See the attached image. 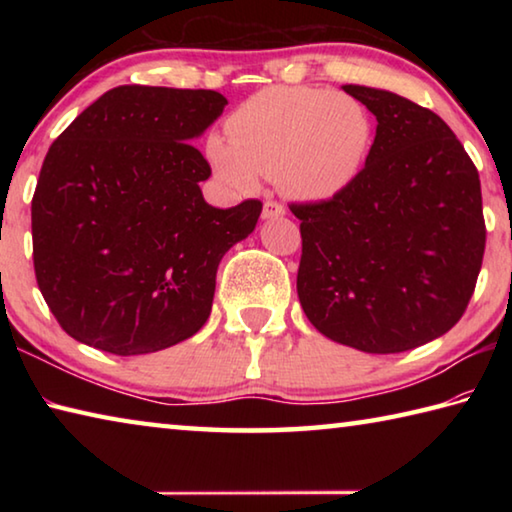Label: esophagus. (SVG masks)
I'll return each mask as SVG.
<instances>
[{"instance_id":"obj_1","label":"esophagus","mask_w":512,"mask_h":512,"mask_svg":"<svg viewBox=\"0 0 512 512\" xmlns=\"http://www.w3.org/2000/svg\"><path fill=\"white\" fill-rule=\"evenodd\" d=\"M284 205L277 203V201H266L264 203V210H262V216L264 219H277V216H284Z\"/></svg>"}]
</instances>
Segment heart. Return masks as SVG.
Returning a JSON list of instances; mask_svg holds the SVG:
<instances>
[{
	"instance_id": "obj_1",
	"label": "heart",
	"mask_w": 512,
	"mask_h": 512,
	"mask_svg": "<svg viewBox=\"0 0 512 512\" xmlns=\"http://www.w3.org/2000/svg\"><path fill=\"white\" fill-rule=\"evenodd\" d=\"M225 131L230 142H207L223 183L253 194L266 176L284 194L318 201L357 178L372 142V119L350 94L275 85L241 103Z\"/></svg>"
}]
</instances>
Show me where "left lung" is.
<instances>
[{"label": "left lung", "instance_id": "8db88e82", "mask_svg": "<svg viewBox=\"0 0 512 512\" xmlns=\"http://www.w3.org/2000/svg\"><path fill=\"white\" fill-rule=\"evenodd\" d=\"M377 117L352 183L300 219L298 298L320 334L370 354L449 332L470 302L485 250L481 180L443 119L400 94L343 85Z\"/></svg>", "mask_w": 512, "mask_h": 512}]
</instances>
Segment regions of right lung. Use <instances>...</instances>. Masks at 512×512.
Returning <instances> with one entry per match:
<instances>
[{"label":"right lung","mask_w":512,"mask_h":512,"mask_svg":"<svg viewBox=\"0 0 512 512\" xmlns=\"http://www.w3.org/2000/svg\"><path fill=\"white\" fill-rule=\"evenodd\" d=\"M214 90L119 85L49 146L31 201L33 268L58 325L119 357L171 348L210 318L221 257L255 230L257 198L219 210L192 146Z\"/></svg>","instance_id":"add662e5"}]
</instances>
